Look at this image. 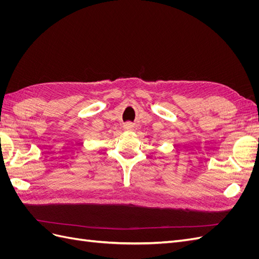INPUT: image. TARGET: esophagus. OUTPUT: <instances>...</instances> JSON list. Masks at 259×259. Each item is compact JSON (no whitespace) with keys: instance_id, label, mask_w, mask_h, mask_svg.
I'll list each match as a JSON object with an SVG mask.
<instances>
[{"instance_id":"obj_1","label":"esophagus","mask_w":259,"mask_h":259,"mask_svg":"<svg viewBox=\"0 0 259 259\" xmlns=\"http://www.w3.org/2000/svg\"><path fill=\"white\" fill-rule=\"evenodd\" d=\"M123 128H124V131H126V132L134 131V124L131 123V122L125 123V124L123 125Z\"/></svg>"}]
</instances>
